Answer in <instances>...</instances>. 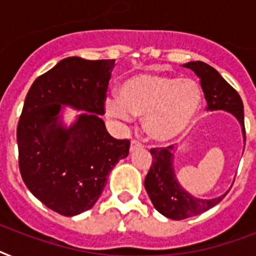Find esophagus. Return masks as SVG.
Instances as JSON below:
<instances>
[{
	"label": "esophagus",
	"mask_w": 256,
	"mask_h": 256,
	"mask_svg": "<svg viewBox=\"0 0 256 256\" xmlns=\"http://www.w3.org/2000/svg\"><path fill=\"white\" fill-rule=\"evenodd\" d=\"M144 148V144H140V140H132V142H130V150L132 152H134V150H138V148Z\"/></svg>",
	"instance_id": "esophagus-1"
}]
</instances>
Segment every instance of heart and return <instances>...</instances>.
I'll return each mask as SVG.
<instances>
[{
	"label": "heart",
	"mask_w": 256,
	"mask_h": 256,
	"mask_svg": "<svg viewBox=\"0 0 256 256\" xmlns=\"http://www.w3.org/2000/svg\"><path fill=\"white\" fill-rule=\"evenodd\" d=\"M120 100L108 98V116L128 120L144 116V130L158 142L175 140L186 132L202 104V88L191 78L144 73L120 86Z\"/></svg>",
	"instance_id": "obj_1"
}]
</instances>
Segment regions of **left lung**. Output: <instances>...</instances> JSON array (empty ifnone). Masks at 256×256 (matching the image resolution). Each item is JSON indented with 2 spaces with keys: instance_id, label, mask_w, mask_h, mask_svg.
Segmentation results:
<instances>
[{
  "instance_id": "1",
  "label": "left lung",
  "mask_w": 256,
  "mask_h": 256,
  "mask_svg": "<svg viewBox=\"0 0 256 256\" xmlns=\"http://www.w3.org/2000/svg\"><path fill=\"white\" fill-rule=\"evenodd\" d=\"M199 77L208 110H227L232 112L242 124L243 138L246 142L243 102L235 90L220 74L202 61L184 64ZM172 146L150 148L152 156V166L144 178V188L152 204L160 214L174 220L190 218L202 214L216 206L226 194L214 199H199L183 190L175 179L172 170Z\"/></svg>"
}]
</instances>
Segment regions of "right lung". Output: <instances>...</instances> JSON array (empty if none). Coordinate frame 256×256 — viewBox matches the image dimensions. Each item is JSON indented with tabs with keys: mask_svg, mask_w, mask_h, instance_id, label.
Segmentation results:
<instances>
[{
	"mask_svg": "<svg viewBox=\"0 0 256 256\" xmlns=\"http://www.w3.org/2000/svg\"><path fill=\"white\" fill-rule=\"evenodd\" d=\"M114 64L65 58L40 76L25 98L17 126L20 172L36 198L65 216L92 208L108 172L128 156L130 140L112 138L100 118ZM61 104L88 112L64 129Z\"/></svg>",
	"mask_w": 256,
	"mask_h": 256,
	"instance_id": "1",
	"label": "right lung"
}]
</instances>
